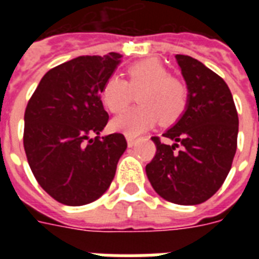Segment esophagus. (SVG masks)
I'll use <instances>...</instances> for the list:
<instances>
[{
	"instance_id": "34e87169",
	"label": "esophagus",
	"mask_w": 259,
	"mask_h": 259,
	"mask_svg": "<svg viewBox=\"0 0 259 259\" xmlns=\"http://www.w3.org/2000/svg\"><path fill=\"white\" fill-rule=\"evenodd\" d=\"M126 141H127V145L133 146L136 144V138L130 137V136H126Z\"/></svg>"
}]
</instances>
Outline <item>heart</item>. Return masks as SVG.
Returning <instances> with one entry per match:
<instances>
[{
  "instance_id": "obj_1",
  "label": "heart",
  "mask_w": 259,
  "mask_h": 259,
  "mask_svg": "<svg viewBox=\"0 0 259 259\" xmlns=\"http://www.w3.org/2000/svg\"><path fill=\"white\" fill-rule=\"evenodd\" d=\"M127 82L118 75H110L101 89V101L110 113H121L137 94L138 106L126 110L111 121L117 132L136 137L161 118L172 123L184 114L188 106V89L157 59H145L127 67Z\"/></svg>"
}]
</instances>
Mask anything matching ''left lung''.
Returning <instances> with one entry per match:
<instances>
[{"instance_id": "obj_1", "label": "left lung", "mask_w": 259, "mask_h": 259, "mask_svg": "<svg viewBox=\"0 0 259 259\" xmlns=\"http://www.w3.org/2000/svg\"><path fill=\"white\" fill-rule=\"evenodd\" d=\"M188 87L183 117L162 137H152L153 160L145 170L154 191L181 205L208 200L225 183L237 152L238 113L226 82L196 59L176 55Z\"/></svg>"}]
</instances>
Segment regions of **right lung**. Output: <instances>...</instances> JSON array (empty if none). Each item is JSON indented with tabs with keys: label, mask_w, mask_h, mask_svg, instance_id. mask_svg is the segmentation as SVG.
Masks as SVG:
<instances>
[{
	"label": "right lung",
	"mask_w": 259,
	"mask_h": 259,
	"mask_svg": "<svg viewBox=\"0 0 259 259\" xmlns=\"http://www.w3.org/2000/svg\"><path fill=\"white\" fill-rule=\"evenodd\" d=\"M122 56H79L47 72L24 115V149L36 180L66 205L97 200L127 148L123 134L99 137L109 121L102 84Z\"/></svg>",
	"instance_id": "obj_1"
}]
</instances>
